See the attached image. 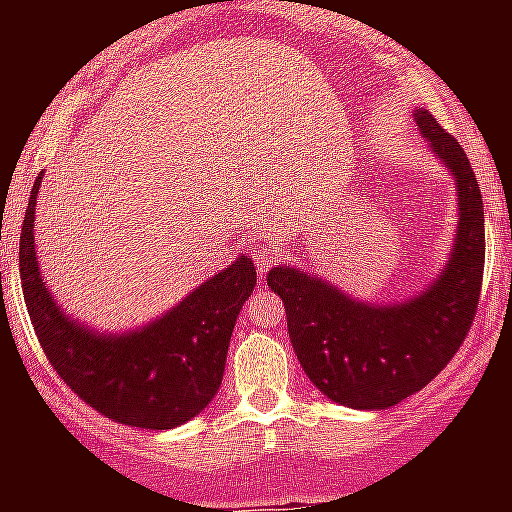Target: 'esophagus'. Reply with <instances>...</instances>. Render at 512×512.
Listing matches in <instances>:
<instances>
[{
	"label": "esophagus",
	"mask_w": 512,
	"mask_h": 512,
	"mask_svg": "<svg viewBox=\"0 0 512 512\" xmlns=\"http://www.w3.org/2000/svg\"><path fill=\"white\" fill-rule=\"evenodd\" d=\"M253 264L259 266V271L264 274L271 264H277V251L274 248H256L253 251Z\"/></svg>",
	"instance_id": "34e87169"
}]
</instances>
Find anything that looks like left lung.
I'll return each mask as SVG.
<instances>
[{
  "mask_svg": "<svg viewBox=\"0 0 512 512\" xmlns=\"http://www.w3.org/2000/svg\"><path fill=\"white\" fill-rule=\"evenodd\" d=\"M420 135L456 184L449 261L423 292L369 305L297 266H274L266 284L282 297L289 341L310 382L338 405L392 408L454 359L477 315L485 271V207L464 148L428 110H413Z\"/></svg>",
  "mask_w": 512,
  "mask_h": 512,
  "instance_id": "left-lung-1",
  "label": "left lung"
}]
</instances>
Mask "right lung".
<instances>
[{"label":"right lung","instance_id":"right-lung-1","mask_svg":"<svg viewBox=\"0 0 512 512\" xmlns=\"http://www.w3.org/2000/svg\"><path fill=\"white\" fill-rule=\"evenodd\" d=\"M38 174L20 233V279L27 312L58 377L104 418L166 431L187 423L220 390L230 336L256 269L238 256L161 318L128 333H99L58 307L35 256Z\"/></svg>","mask_w":512,"mask_h":512}]
</instances>
